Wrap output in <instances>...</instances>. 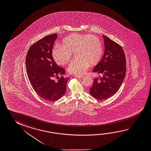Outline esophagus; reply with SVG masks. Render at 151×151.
<instances>
[{
	"label": "esophagus",
	"mask_w": 151,
	"mask_h": 151,
	"mask_svg": "<svg viewBox=\"0 0 151 151\" xmlns=\"http://www.w3.org/2000/svg\"><path fill=\"white\" fill-rule=\"evenodd\" d=\"M75 77H76V78H82L83 77V76H82V75H75Z\"/></svg>",
	"instance_id": "obj_1"
}]
</instances>
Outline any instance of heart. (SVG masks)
I'll return each instance as SVG.
<instances>
[{
    "mask_svg": "<svg viewBox=\"0 0 151 151\" xmlns=\"http://www.w3.org/2000/svg\"><path fill=\"white\" fill-rule=\"evenodd\" d=\"M63 45L55 46L52 50V57L60 65L69 62L73 52H76V59L73 60L67 68L72 74H84L92 65L99 62L103 53L100 40L94 35L74 34L63 40Z\"/></svg>",
    "mask_w": 151,
    "mask_h": 151,
    "instance_id": "1",
    "label": "heart"
}]
</instances>
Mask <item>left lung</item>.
I'll use <instances>...</instances> for the list:
<instances>
[{
    "label": "left lung",
    "mask_w": 151,
    "mask_h": 151,
    "mask_svg": "<svg viewBox=\"0 0 151 151\" xmlns=\"http://www.w3.org/2000/svg\"><path fill=\"white\" fill-rule=\"evenodd\" d=\"M104 54L93 72L101 74L95 78L89 93L99 100L107 99L119 91L126 75V58L122 47L103 35Z\"/></svg>",
    "instance_id": "obj_1"
}]
</instances>
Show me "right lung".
<instances>
[{"mask_svg":"<svg viewBox=\"0 0 151 151\" xmlns=\"http://www.w3.org/2000/svg\"><path fill=\"white\" fill-rule=\"evenodd\" d=\"M57 34L44 37L32 45L28 51L26 68L33 89L40 97L50 101H57L65 94L69 78H64L65 70L55 63L52 50ZM61 77L57 81L55 77Z\"/></svg>","mask_w":151,"mask_h":151,"instance_id":"right-lung-1","label":"right lung"}]
</instances>
